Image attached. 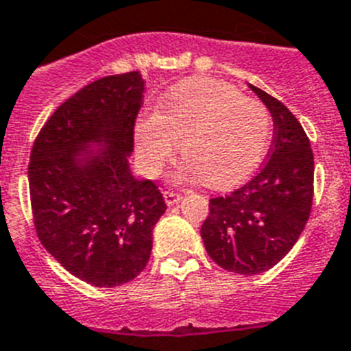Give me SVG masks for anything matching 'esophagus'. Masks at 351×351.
I'll return each instance as SVG.
<instances>
[{"label":"esophagus","mask_w":351,"mask_h":351,"mask_svg":"<svg viewBox=\"0 0 351 351\" xmlns=\"http://www.w3.org/2000/svg\"><path fill=\"white\" fill-rule=\"evenodd\" d=\"M163 197H165V202H167L169 206H173V204H178V202L181 201V195L176 192H172V190H165Z\"/></svg>","instance_id":"34e87169"}]
</instances>
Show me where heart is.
<instances>
[{"label": "heart", "instance_id": "obj_1", "mask_svg": "<svg viewBox=\"0 0 351 351\" xmlns=\"http://www.w3.org/2000/svg\"><path fill=\"white\" fill-rule=\"evenodd\" d=\"M273 136L267 107L215 78L188 80L167 93L158 111L134 121V147L141 167L154 176L179 143L184 159L178 179H201L206 186L237 184L258 169Z\"/></svg>", "mask_w": 351, "mask_h": 351}]
</instances>
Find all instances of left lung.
<instances>
[{
  "label": "left lung",
  "mask_w": 351,
  "mask_h": 351,
  "mask_svg": "<svg viewBox=\"0 0 351 351\" xmlns=\"http://www.w3.org/2000/svg\"><path fill=\"white\" fill-rule=\"evenodd\" d=\"M249 88L273 117L271 154L244 186L211 199L201 237L217 265L253 276L274 267L305 230L314 197V154L298 118L274 97Z\"/></svg>",
  "instance_id": "1"
}]
</instances>
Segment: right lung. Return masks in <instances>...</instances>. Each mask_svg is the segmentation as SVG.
Wrapping results in <instances>:
<instances>
[{
  "mask_svg": "<svg viewBox=\"0 0 351 351\" xmlns=\"http://www.w3.org/2000/svg\"><path fill=\"white\" fill-rule=\"evenodd\" d=\"M143 91L138 71L98 78L60 104L32 147L37 237L69 274L95 287L123 285L143 271L167 210L156 182L129 167Z\"/></svg>",
  "mask_w": 351,
  "mask_h": 351,
  "instance_id": "right-lung-1",
  "label": "right lung"
}]
</instances>
